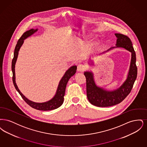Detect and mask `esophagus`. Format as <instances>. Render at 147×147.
Returning <instances> with one entry per match:
<instances>
[{
	"mask_svg": "<svg viewBox=\"0 0 147 147\" xmlns=\"http://www.w3.org/2000/svg\"><path fill=\"white\" fill-rule=\"evenodd\" d=\"M85 69H86V67L82 64H79L77 67V70L78 71H83L84 70H85Z\"/></svg>",
	"mask_w": 147,
	"mask_h": 147,
	"instance_id": "1",
	"label": "esophagus"
}]
</instances>
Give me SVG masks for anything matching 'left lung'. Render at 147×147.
<instances>
[{
  "label": "left lung",
  "instance_id": "8db88e82",
  "mask_svg": "<svg viewBox=\"0 0 147 147\" xmlns=\"http://www.w3.org/2000/svg\"><path fill=\"white\" fill-rule=\"evenodd\" d=\"M117 37L115 47L102 52L109 51L115 48H123L131 53V60L129 69L126 80L119 88L113 90H107L98 86L94 80L93 73L91 71L84 72L86 80V94L89 101L92 105L98 107H109L117 105L121 102L130 93L137 76V68L136 64V56L130 38L126 35L115 34ZM90 64L94 65V62L90 59Z\"/></svg>",
  "mask_w": 147,
  "mask_h": 147
}]
</instances>
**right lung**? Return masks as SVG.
Here are the masks:
<instances>
[{
	"label": "right lung",
	"instance_id": "right-lung-1",
	"mask_svg": "<svg viewBox=\"0 0 147 147\" xmlns=\"http://www.w3.org/2000/svg\"><path fill=\"white\" fill-rule=\"evenodd\" d=\"M37 30H38L37 28L36 29L32 28L28 31H26L25 33L23 34V35L21 36V37L17 42V44L15 46V50H14V58L13 59L12 64H11V69L13 72V82L14 86L16 89V90L18 91V92L20 94L22 98L28 105H30L32 108L38 110L49 111V110L56 109L63 104L64 96L65 94L67 84L70 78L76 74L77 71V67L76 65H73L70 67V68L65 71V74H64L63 77L59 81L55 95L53 96V98L49 100V101H47L44 102H35L28 100V98H26L21 93V91L19 89L16 83L15 67V64L16 62L18 56L19 54V51L20 49L22 44L24 43V40H25L30 36L33 35Z\"/></svg>",
	"mask_w": 147,
	"mask_h": 147
}]
</instances>
